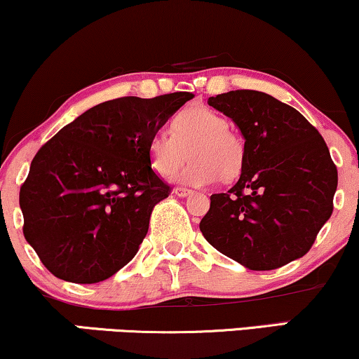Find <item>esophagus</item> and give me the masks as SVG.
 Listing matches in <instances>:
<instances>
[{
	"label": "esophagus",
	"mask_w": 359,
	"mask_h": 359,
	"mask_svg": "<svg viewBox=\"0 0 359 359\" xmlns=\"http://www.w3.org/2000/svg\"><path fill=\"white\" fill-rule=\"evenodd\" d=\"M172 193H175L176 196H180V198H187L193 191H191V189H187V188H175V191H172Z\"/></svg>",
	"instance_id": "obj_1"
}]
</instances>
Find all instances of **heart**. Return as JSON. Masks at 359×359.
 Here are the masks:
<instances>
[{
    "mask_svg": "<svg viewBox=\"0 0 359 359\" xmlns=\"http://www.w3.org/2000/svg\"><path fill=\"white\" fill-rule=\"evenodd\" d=\"M148 153L153 171L165 180L178 172L189 153L191 161L178 178L189 187H208L218 178L234 180L246 158L241 136L229 130L226 118L206 106H189L176 114L171 135L154 133Z\"/></svg>",
    "mask_w": 359,
    "mask_h": 359,
    "instance_id": "1",
    "label": "heart"
}]
</instances>
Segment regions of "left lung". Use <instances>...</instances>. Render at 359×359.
<instances>
[{"mask_svg":"<svg viewBox=\"0 0 359 359\" xmlns=\"http://www.w3.org/2000/svg\"><path fill=\"white\" fill-rule=\"evenodd\" d=\"M240 128L245 166L228 193L211 194L203 236L253 271L285 266L309 251L333 213L338 170L323 136L302 113L266 93L211 96Z\"/></svg>","mask_w":359,"mask_h":359,"instance_id":"1","label":"left lung"}]
</instances>
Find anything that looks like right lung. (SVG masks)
<instances>
[{
    "label": "right lung",
    "instance_id": "1",
    "mask_svg": "<svg viewBox=\"0 0 359 359\" xmlns=\"http://www.w3.org/2000/svg\"><path fill=\"white\" fill-rule=\"evenodd\" d=\"M191 93L125 96L93 106L33 158L20 189L23 233L56 278L91 285L135 258L170 187L148 144Z\"/></svg>",
    "mask_w": 359,
    "mask_h": 359
}]
</instances>
